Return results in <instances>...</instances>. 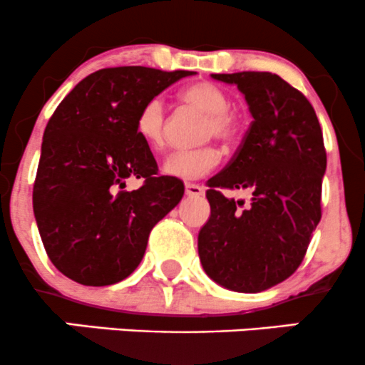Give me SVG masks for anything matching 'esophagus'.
I'll return each mask as SVG.
<instances>
[{
  "label": "esophagus",
  "instance_id": "esophagus-1",
  "mask_svg": "<svg viewBox=\"0 0 365 365\" xmlns=\"http://www.w3.org/2000/svg\"><path fill=\"white\" fill-rule=\"evenodd\" d=\"M185 194L189 197H199V195L205 194V189L201 185H197V183H185Z\"/></svg>",
  "mask_w": 365,
  "mask_h": 365
}]
</instances>
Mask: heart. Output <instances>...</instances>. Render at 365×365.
Wrapping results in <instances>:
<instances>
[{
  "mask_svg": "<svg viewBox=\"0 0 365 365\" xmlns=\"http://www.w3.org/2000/svg\"><path fill=\"white\" fill-rule=\"evenodd\" d=\"M180 101L189 108L205 113L199 140L217 138L224 145H232L240 136V120L231 110V98L212 82H195L180 92ZM166 110L159 98L145 103L136 115V134L147 147L159 150L166 141ZM220 150L215 145H201L189 150L173 152L163 164L164 175L180 180H195L205 176L220 163Z\"/></svg>",
  "mask_w": 365,
  "mask_h": 365,
  "instance_id": "1",
  "label": "heart"
}]
</instances>
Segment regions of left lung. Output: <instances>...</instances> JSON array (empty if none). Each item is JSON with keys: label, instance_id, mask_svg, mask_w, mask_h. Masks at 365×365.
Segmentation results:
<instances>
[{"label": "left lung", "instance_id": "8db88e82", "mask_svg": "<svg viewBox=\"0 0 365 365\" xmlns=\"http://www.w3.org/2000/svg\"><path fill=\"white\" fill-rule=\"evenodd\" d=\"M236 83L253 117L231 163L208 180L212 215L199 231L202 269L218 285L255 294L301 266L322 218L327 168L322 128L312 103L278 75H212ZM222 190H248V205Z\"/></svg>", "mask_w": 365, "mask_h": 365}]
</instances>
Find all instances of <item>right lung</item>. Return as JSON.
<instances>
[{"label": "right lung", "instance_id": "obj_1", "mask_svg": "<svg viewBox=\"0 0 365 365\" xmlns=\"http://www.w3.org/2000/svg\"><path fill=\"white\" fill-rule=\"evenodd\" d=\"M194 71L105 68L76 83L48 120L33 210L48 259L89 287L122 282L138 267L148 234L183 197V183L157 175L136 134L141 106ZM142 185L125 189L128 179Z\"/></svg>", "mask_w": 365, "mask_h": 365}]
</instances>
